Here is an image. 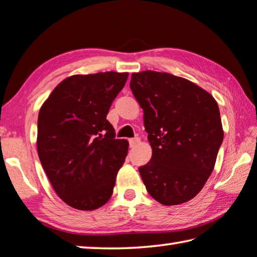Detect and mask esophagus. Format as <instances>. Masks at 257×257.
Segmentation results:
<instances>
[{"label":"esophagus","mask_w":257,"mask_h":257,"mask_svg":"<svg viewBox=\"0 0 257 257\" xmlns=\"http://www.w3.org/2000/svg\"><path fill=\"white\" fill-rule=\"evenodd\" d=\"M140 143V138L135 137V138H130L129 140V148H135V146Z\"/></svg>","instance_id":"1"}]
</instances>
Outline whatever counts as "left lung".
Returning <instances> with one entry per match:
<instances>
[{
	"instance_id": "8db88e82",
	"label": "left lung",
	"mask_w": 257,
	"mask_h": 257,
	"mask_svg": "<svg viewBox=\"0 0 257 257\" xmlns=\"http://www.w3.org/2000/svg\"><path fill=\"white\" fill-rule=\"evenodd\" d=\"M130 89L144 111L152 158L140 167L151 197L165 206L194 198L205 185L223 142L216 100L169 73H134Z\"/></svg>"
}]
</instances>
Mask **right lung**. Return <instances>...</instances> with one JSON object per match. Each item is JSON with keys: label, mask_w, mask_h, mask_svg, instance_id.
I'll return each instance as SVG.
<instances>
[{"label": "right lung", "mask_w": 257, "mask_h": 257, "mask_svg": "<svg viewBox=\"0 0 257 257\" xmlns=\"http://www.w3.org/2000/svg\"><path fill=\"white\" fill-rule=\"evenodd\" d=\"M128 73L73 75L44 101L38 117V153L58 197L80 210L111 198L128 142L115 140L106 119Z\"/></svg>", "instance_id": "obj_1"}]
</instances>
